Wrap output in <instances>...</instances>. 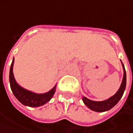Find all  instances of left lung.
<instances>
[{
  "label": "left lung",
  "mask_w": 133,
  "mask_h": 133,
  "mask_svg": "<svg viewBox=\"0 0 133 133\" xmlns=\"http://www.w3.org/2000/svg\"><path fill=\"white\" fill-rule=\"evenodd\" d=\"M122 65L123 68V81H122V83H121V85H120L119 90L114 96H112L109 99L103 101H94L88 99L85 97H82L83 102L84 103V104L89 109H91V110H94L95 112H105V111H107V110L112 109L115 105L119 101V100L121 99V97L123 95V93H124L125 88H126V85H127V73H126V70H125V68H124L123 62H122Z\"/></svg>",
  "instance_id": "8db88e82"
}]
</instances>
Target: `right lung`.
Returning <instances> with one entry per match:
<instances>
[{"label": "right lung", "mask_w": 133, "mask_h": 133, "mask_svg": "<svg viewBox=\"0 0 133 133\" xmlns=\"http://www.w3.org/2000/svg\"><path fill=\"white\" fill-rule=\"evenodd\" d=\"M14 62V58L13 59L11 66L10 68L9 79H10L11 91L14 94V96L16 97V98L24 106H28L31 107H38L49 102L54 95L56 85L52 90L45 94H36L23 88L17 83L16 80L14 78V73H13Z\"/></svg>", "instance_id": "right-lung-1"}]
</instances>
